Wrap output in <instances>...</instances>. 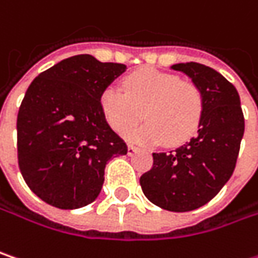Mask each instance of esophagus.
Masks as SVG:
<instances>
[{
    "instance_id": "1",
    "label": "esophagus",
    "mask_w": 258,
    "mask_h": 258,
    "mask_svg": "<svg viewBox=\"0 0 258 258\" xmlns=\"http://www.w3.org/2000/svg\"><path fill=\"white\" fill-rule=\"evenodd\" d=\"M139 152V149L136 147V146H131V144H128V147H127V153H128V156H133L134 153H137Z\"/></svg>"
}]
</instances>
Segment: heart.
<instances>
[{
	"label": "heart",
	"instance_id": "obj_1",
	"mask_svg": "<svg viewBox=\"0 0 258 258\" xmlns=\"http://www.w3.org/2000/svg\"><path fill=\"white\" fill-rule=\"evenodd\" d=\"M125 93L106 87L100 95V108L108 124L116 131L146 118L143 125L127 133V139L140 144L179 146L188 142L200 125L205 99L194 83L155 69H143L124 80Z\"/></svg>",
	"mask_w": 258,
	"mask_h": 258
}]
</instances>
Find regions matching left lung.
I'll return each instance as SVG.
<instances>
[{
	"mask_svg": "<svg viewBox=\"0 0 258 258\" xmlns=\"http://www.w3.org/2000/svg\"><path fill=\"white\" fill-rule=\"evenodd\" d=\"M188 76L205 99L197 136L169 153H153V166L142 175L144 196L160 209L189 212L209 203L234 172L244 136L239 95L216 70L199 62L171 67Z\"/></svg>",
	"mask_w": 258,
	"mask_h": 258,
	"instance_id": "obj_1",
	"label": "left lung"
}]
</instances>
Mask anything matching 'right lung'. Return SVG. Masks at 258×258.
Returning <instances> with one entry per match:
<instances>
[{
    "instance_id": "right-lung-1",
    "label": "right lung",
    "mask_w": 258,
    "mask_h": 258,
    "mask_svg": "<svg viewBox=\"0 0 258 258\" xmlns=\"http://www.w3.org/2000/svg\"><path fill=\"white\" fill-rule=\"evenodd\" d=\"M125 70L83 53L40 73L29 86L17 115L19 166L45 203L66 210L90 205L106 163L127 155L100 108L102 92Z\"/></svg>"
}]
</instances>
